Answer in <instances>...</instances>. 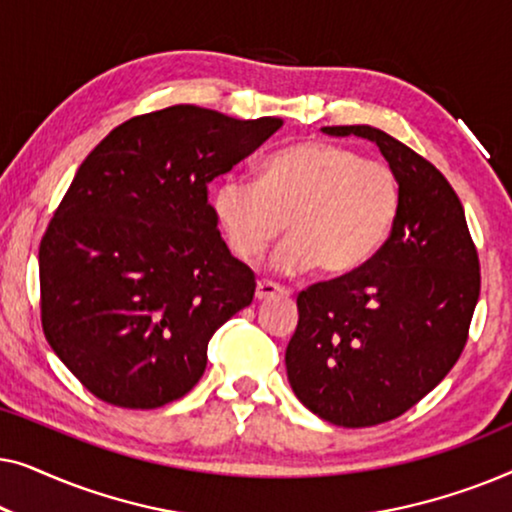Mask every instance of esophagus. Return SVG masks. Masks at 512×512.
Returning <instances> with one entry per match:
<instances>
[{"mask_svg":"<svg viewBox=\"0 0 512 512\" xmlns=\"http://www.w3.org/2000/svg\"><path fill=\"white\" fill-rule=\"evenodd\" d=\"M277 296H286V289L282 286L275 284V282H258L256 284V300H270V298H277Z\"/></svg>","mask_w":512,"mask_h":512,"instance_id":"1","label":"esophagus"}]
</instances>
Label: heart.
Masks as SVG:
<instances>
[{
	"instance_id": "obj_1",
	"label": "heart",
	"mask_w": 512,
	"mask_h": 512,
	"mask_svg": "<svg viewBox=\"0 0 512 512\" xmlns=\"http://www.w3.org/2000/svg\"><path fill=\"white\" fill-rule=\"evenodd\" d=\"M401 209V181L389 165L328 142H298L265 158L258 179L226 177L214 214L242 261L261 256L286 226L272 254L277 272L345 275L370 261Z\"/></svg>"
}]
</instances>
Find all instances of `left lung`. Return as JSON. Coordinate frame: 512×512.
<instances>
[{
	"mask_svg": "<svg viewBox=\"0 0 512 512\" xmlns=\"http://www.w3.org/2000/svg\"><path fill=\"white\" fill-rule=\"evenodd\" d=\"M380 146L401 181V209L380 251L347 275L298 293L286 375L326 422L359 429L401 417L464 352L480 261L464 207L429 160L370 125L321 128Z\"/></svg>",
	"mask_w": 512,
	"mask_h": 512,
	"instance_id": "8db88e82",
	"label": "left lung"
}]
</instances>
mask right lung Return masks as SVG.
Segmentation results:
<instances>
[{
  "instance_id": "add662e5",
  "label": "right lung",
  "mask_w": 512,
  "mask_h": 512,
  "mask_svg": "<svg viewBox=\"0 0 512 512\" xmlns=\"http://www.w3.org/2000/svg\"><path fill=\"white\" fill-rule=\"evenodd\" d=\"M282 123L177 104L121 123L83 160L41 240L39 284L48 345L90 394L153 410L198 384L209 338L256 291L207 184Z\"/></svg>"
}]
</instances>
